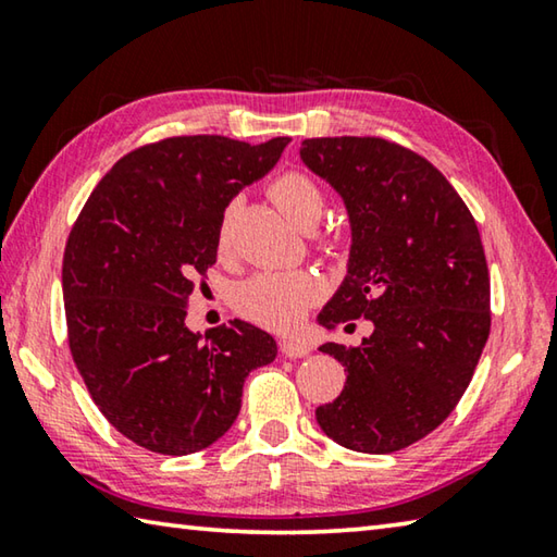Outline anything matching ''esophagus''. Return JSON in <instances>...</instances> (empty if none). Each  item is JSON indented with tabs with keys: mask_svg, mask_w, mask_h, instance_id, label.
<instances>
[{
	"mask_svg": "<svg viewBox=\"0 0 557 557\" xmlns=\"http://www.w3.org/2000/svg\"><path fill=\"white\" fill-rule=\"evenodd\" d=\"M280 351L285 354V356H289V358H301V356L309 354V344L297 342V338H282Z\"/></svg>",
	"mask_w": 557,
	"mask_h": 557,
	"instance_id": "obj_1",
	"label": "esophagus"
}]
</instances>
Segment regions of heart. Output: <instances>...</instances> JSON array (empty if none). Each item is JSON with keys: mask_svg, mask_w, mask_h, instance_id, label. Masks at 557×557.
<instances>
[{"mask_svg": "<svg viewBox=\"0 0 557 557\" xmlns=\"http://www.w3.org/2000/svg\"><path fill=\"white\" fill-rule=\"evenodd\" d=\"M270 201L277 206L280 213L297 228L309 231L324 211V194L312 176L301 172H285L272 178L268 186ZM233 206L223 211L219 223V248L225 250L231 233ZM332 245V240H324ZM319 282L305 270L292 272H258V275L240 282L233 292V305L238 312L268 329L295 326L307 307L319 297Z\"/></svg>", "mask_w": 557, "mask_h": 557, "instance_id": "1", "label": "heart"}]
</instances>
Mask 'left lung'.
I'll return each instance as SVG.
<instances>
[{
	"mask_svg": "<svg viewBox=\"0 0 557 557\" xmlns=\"http://www.w3.org/2000/svg\"><path fill=\"white\" fill-rule=\"evenodd\" d=\"M299 154L344 196L354 235L348 275L319 324H373L361 346H322L346 385L317 422L348 449L391 455L440 428L474 375L492 329L482 235L455 186L408 147L314 137Z\"/></svg>",
	"mask_w": 557,
	"mask_h": 557,
	"instance_id": "left-lung-1",
	"label": "left lung"
}]
</instances>
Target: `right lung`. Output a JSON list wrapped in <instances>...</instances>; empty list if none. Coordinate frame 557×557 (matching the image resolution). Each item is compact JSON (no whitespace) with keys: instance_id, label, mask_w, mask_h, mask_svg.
I'll use <instances>...</instances> for the list:
<instances>
[{"instance_id":"add662e5","label":"right lung","mask_w":557,"mask_h":557,"mask_svg":"<svg viewBox=\"0 0 557 557\" xmlns=\"http://www.w3.org/2000/svg\"><path fill=\"white\" fill-rule=\"evenodd\" d=\"M289 145L221 135L132 149L92 188L63 250L69 348L92 403L135 445L191 455L223 437L250 371L277 356L268 332L235 319L184 324L196 280L215 262L225 206Z\"/></svg>"}]
</instances>
